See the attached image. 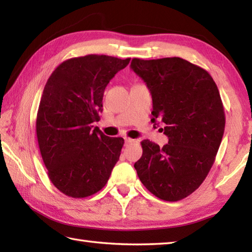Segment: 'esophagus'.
<instances>
[{"label": "esophagus", "instance_id": "34e87169", "mask_svg": "<svg viewBox=\"0 0 252 252\" xmlns=\"http://www.w3.org/2000/svg\"><path fill=\"white\" fill-rule=\"evenodd\" d=\"M136 140H132V138H129V137H125V143L126 145H130V144H133L135 143Z\"/></svg>", "mask_w": 252, "mask_h": 252}]
</instances>
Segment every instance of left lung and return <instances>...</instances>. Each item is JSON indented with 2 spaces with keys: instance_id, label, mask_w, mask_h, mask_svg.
Segmentation results:
<instances>
[{
  "instance_id": "1",
  "label": "left lung",
  "mask_w": 252,
  "mask_h": 252,
  "mask_svg": "<svg viewBox=\"0 0 252 252\" xmlns=\"http://www.w3.org/2000/svg\"><path fill=\"white\" fill-rule=\"evenodd\" d=\"M131 68L151 91L152 122H163L169 138L163 147L142 141L134 168L152 194L182 200L201 185L216 160L225 127L220 93L207 70L180 57L133 58Z\"/></svg>"
}]
</instances>
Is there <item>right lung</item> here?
Returning <instances> with one entry per match:
<instances>
[{
	"mask_svg": "<svg viewBox=\"0 0 252 252\" xmlns=\"http://www.w3.org/2000/svg\"><path fill=\"white\" fill-rule=\"evenodd\" d=\"M131 58L91 54L63 62L52 72L37 109V144L49 179L63 194L85 198L106 185L125 140L108 137L99 120L104 91Z\"/></svg>",
	"mask_w": 252,
	"mask_h": 252,
	"instance_id": "add662e5",
	"label": "right lung"
}]
</instances>
